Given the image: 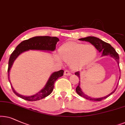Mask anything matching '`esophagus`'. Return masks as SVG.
<instances>
[{"mask_svg": "<svg viewBox=\"0 0 125 125\" xmlns=\"http://www.w3.org/2000/svg\"><path fill=\"white\" fill-rule=\"evenodd\" d=\"M64 74L65 75H70L71 73L70 72V71L68 70H66L64 71Z\"/></svg>", "mask_w": 125, "mask_h": 125, "instance_id": "obj_1", "label": "esophagus"}]
</instances>
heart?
Listing matches in <instances>:
<instances>
[{"instance_id":"obj_1","label":"heart","mask_w":125,"mask_h":125,"mask_svg":"<svg viewBox=\"0 0 125 125\" xmlns=\"http://www.w3.org/2000/svg\"><path fill=\"white\" fill-rule=\"evenodd\" d=\"M96 49L92 44L74 42L64 43L59 49L61 58L67 62H71L73 68H81L87 65L96 55Z\"/></svg>"}]
</instances>
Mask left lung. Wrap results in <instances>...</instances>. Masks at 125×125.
I'll use <instances>...</instances> for the list:
<instances>
[{
	"instance_id": "1",
	"label": "left lung",
	"mask_w": 125,
	"mask_h": 125,
	"mask_svg": "<svg viewBox=\"0 0 125 125\" xmlns=\"http://www.w3.org/2000/svg\"><path fill=\"white\" fill-rule=\"evenodd\" d=\"M79 41L89 42L91 43L93 45H94L95 46V47L96 49L99 51V52H102V56H107V55L111 56V57L114 58V59L116 60V61L117 62L118 64H119V55L117 52H116V51L115 50L114 48H113L112 46L109 44V43H106L105 42L103 41L101 39H99V38L94 37V36H88V37H86V38H81V39H79ZM75 75H76V76L80 78L79 71H77V72L75 73ZM119 79H120V77H119ZM79 86H80V82H79V83H78V86L76 88V93H78V94L80 96L84 98L89 99V100H91V101H101L103 100V99L107 98L108 96H109L111 94H112L113 93H114L116 89H117V88L118 87V85H117V87H116V89H115L112 93H110V94H109L107 96H104V97H102V98H91L90 97V96H87V95L84 94V93L82 92V91L81 90Z\"/></svg>"
}]
</instances>
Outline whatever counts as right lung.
<instances>
[{"label": "right lung", "instance_id": "right-lung-1", "mask_svg": "<svg viewBox=\"0 0 125 125\" xmlns=\"http://www.w3.org/2000/svg\"><path fill=\"white\" fill-rule=\"evenodd\" d=\"M59 39L56 37H51L48 36H35V37L31 38L30 39L25 40L20 43L15 50L11 54L8 61V79L10 83V80L9 78V72L10 69L12 67L13 63L16 58L21 53L24 51L29 50H48L54 51L56 48V44ZM64 71L63 70L56 71L53 73L51 75L50 78L44 88L36 93L34 95L26 96L21 95L16 92L13 89L12 86L11 85V88L14 94L18 96L21 98L23 99L29 101H35L42 99L46 97L52 93L54 89L55 82L59 77H61L63 75Z\"/></svg>", "mask_w": 125, "mask_h": 125}]
</instances>
